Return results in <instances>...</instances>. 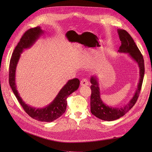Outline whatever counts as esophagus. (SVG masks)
Masks as SVG:
<instances>
[{
  "label": "esophagus",
  "mask_w": 152,
  "mask_h": 152,
  "mask_svg": "<svg viewBox=\"0 0 152 152\" xmlns=\"http://www.w3.org/2000/svg\"><path fill=\"white\" fill-rule=\"evenodd\" d=\"M80 84H81V86H87V85H89V81L87 79H83L81 80Z\"/></svg>",
  "instance_id": "obj_1"
}]
</instances>
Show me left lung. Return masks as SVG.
<instances>
[{
	"label": "left lung",
	"instance_id": "8db88e82",
	"mask_svg": "<svg viewBox=\"0 0 152 152\" xmlns=\"http://www.w3.org/2000/svg\"><path fill=\"white\" fill-rule=\"evenodd\" d=\"M118 33L121 42V45L119 47L118 52L119 53H129L130 57L138 63L140 69V79L137 89L129 102L124 107L113 108L106 105L102 101L97 77L93 76L91 77V83L92 84L91 86V111L92 115L98 118L108 121H114L123 116L133 107L140 94L145 73L144 60L132 37L124 29H118Z\"/></svg>",
	"mask_w": 152,
	"mask_h": 152
}]
</instances>
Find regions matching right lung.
<instances>
[{
  "label": "right lung",
  "mask_w": 152,
  "mask_h": 152,
  "mask_svg": "<svg viewBox=\"0 0 152 152\" xmlns=\"http://www.w3.org/2000/svg\"><path fill=\"white\" fill-rule=\"evenodd\" d=\"M43 33L39 26L31 28L26 31L20 39L18 45L13 52L9 66V84L20 105L25 112L32 118L39 121L52 122L60 117L65 112L67 105L66 99L69 95L76 91L80 81L77 78L69 80L60 90L53 102L44 108H37L30 107L24 102L17 91L15 83L16 68L23 50L30 47Z\"/></svg>",
  "instance_id": "1"
}]
</instances>
